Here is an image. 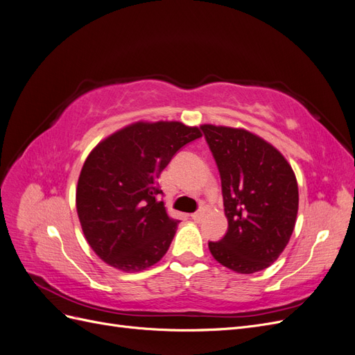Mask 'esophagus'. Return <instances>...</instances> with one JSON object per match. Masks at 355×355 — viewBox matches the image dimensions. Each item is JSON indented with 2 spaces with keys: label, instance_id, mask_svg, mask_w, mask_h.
Listing matches in <instances>:
<instances>
[{
  "label": "esophagus",
  "instance_id": "1",
  "mask_svg": "<svg viewBox=\"0 0 355 355\" xmlns=\"http://www.w3.org/2000/svg\"><path fill=\"white\" fill-rule=\"evenodd\" d=\"M204 216H206V214H204V211H201V210L197 211V213H192V214H191V218L194 219L196 222H201V220L204 219Z\"/></svg>",
  "mask_w": 355,
  "mask_h": 355
}]
</instances>
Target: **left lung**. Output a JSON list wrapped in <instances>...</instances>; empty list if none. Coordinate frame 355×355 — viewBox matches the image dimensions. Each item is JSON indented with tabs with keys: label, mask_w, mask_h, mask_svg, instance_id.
<instances>
[{
	"label": "left lung",
	"mask_w": 355,
	"mask_h": 355,
	"mask_svg": "<svg viewBox=\"0 0 355 355\" xmlns=\"http://www.w3.org/2000/svg\"><path fill=\"white\" fill-rule=\"evenodd\" d=\"M201 128L219 168L228 219L225 237L209 243L210 253L239 274L259 272L278 259L295 230V171L275 146L245 128Z\"/></svg>",
	"instance_id": "left-lung-1"
}]
</instances>
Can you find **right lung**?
<instances>
[{
  "instance_id": "add662e5",
  "label": "right lung",
  "mask_w": 355,
  "mask_h": 355,
  "mask_svg": "<svg viewBox=\"0 0 355 355\" xmlns=\"http://www.w3.org/2000/svg\"><path fill=\"white\" fill-rule=\"evenodd\" d=\"M180 121H136L105 137L85 158L75 206L93 252L123 272L161 261L178 230L157 179L182 146L201 137Z\"/></svg>"
}]
</instances>
